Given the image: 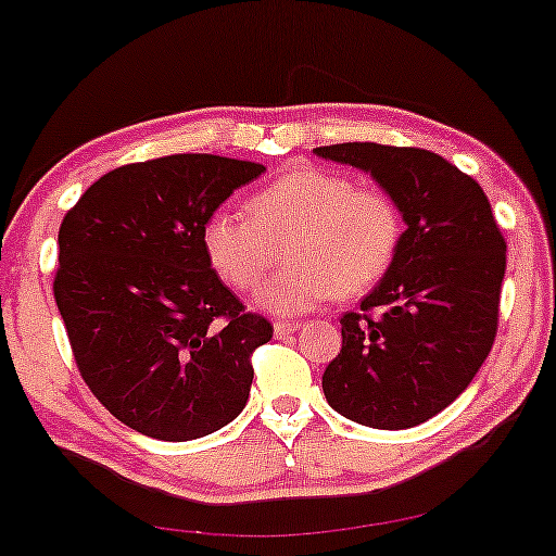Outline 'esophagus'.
<instances>
[{"mask_svg":"<svg viewBox=\"0 0 556 556\" xmlns=\"http://www.w3.org/2000/svg\"><path fill=\"white\" fill-rule=\"evenodd\" d=\"M295 331H300L298 320H274V333H277V337H287V333Z\"/></svg>","mask_w":556,"mask_h":556,"instance_id":"34e87169","label":"esophagus"}]
</instances>
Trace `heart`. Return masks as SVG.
Returning a JSON list of instances; mask_svg holds the SVG:
<instances>
[{"instance_id":"obj_1","label":"heart","mask_w":556,"mask_h":556,"mask_svg":"<svg viewBox=\"0 0 556 556\" xmlns=\"http://www.w3.org/2000/svg\"><path fill=\"white\" fill-rule=\"evenodd\" d=\"M245 214L217 212L206 219V261L227 287L249 292L287 243L292 264L256 298L282 316L372 290L404 240V214L391 193L329 168L282 173L245 199Z\"/></svg>"}]
</instances>
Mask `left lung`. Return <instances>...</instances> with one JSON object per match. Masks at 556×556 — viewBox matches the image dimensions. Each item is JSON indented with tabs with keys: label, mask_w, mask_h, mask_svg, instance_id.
I'll return each mask as SVG.
<instances>
[{
	"label": "left lung",
	"mask_w": 556,
	"mask_h": 556,
	"mask_svg": "<svg viewBox=\"0 0 556 556\" xmlns=\"http://www.w3.org/2000/svg\"><path fill=\"white\" fill-rule=\"evenodd\" d=\"M316 152L370 173L406 223L391 271L342 316L326 401L376 430L422 425L466 391L497 337L507 245L490 199L419 147L344 142Z\"/></svg>",
	"instance_id": "8db88e82"
}]
</instances>
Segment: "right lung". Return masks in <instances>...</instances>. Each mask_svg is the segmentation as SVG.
I'll list each match as a JSON object with an SVG mask.
<instances>
[{"mask_svg":"<svg viewBox=\"0 0 556 556\" xmlns=\"http://www.w3.org/2000/svg\"><path fill=\"white\" fill-rule=\"evenodd\" d=\"M264 170L193 152L129 163L64 214L53 298L77 370L118 422L147 438H204L249 401L251 357L274 326L223 285L202 230Z\"/></svg>","mask_w":556,"mask_h":556,"instance_id":"right-lung-1","label":"right lung"}]
</instances>
